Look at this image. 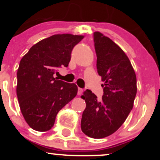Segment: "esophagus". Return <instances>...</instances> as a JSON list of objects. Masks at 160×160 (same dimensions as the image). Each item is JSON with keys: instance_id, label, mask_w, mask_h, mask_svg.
<instances>
[{"instance_id": "esophagus-1", "label": "esophagus", "mask_w": 160, "mask_h": 160, "mask_svg": "<svg viewBox=\"0 0 160 160\" xmlns=\"http://www.w3.org/2000/svg\"><path fill=\"white\" fill-rule=\"evenodd\" d=\"M82 92H83V89H82V88H80V87H79V88H78V95H81L82 93Z\"/></svg>"}]
</instances>
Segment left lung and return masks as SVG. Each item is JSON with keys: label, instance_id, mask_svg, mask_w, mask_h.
<instances>
[{"label": "left lung", "instance_id": "1", "mask_svg": "<svg viewBox=\"0 0 160 160\" xmlns=\"http://www.w3.org/2000/svg\"><path fill=\"white\" fill-rule=\"evenodd\" d=\"M93 39L104 94L98 101L89 89L83 92L86 107L81 129L87 136L102 138L114 133L126 120L133 108L137 81L131 62L118 45L98 32L93 34Z\"/></svg>", "mask_w": 160, "mask_h": 160}]
</instances>
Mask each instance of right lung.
<instances>
[{
  "instance_id": "add662e5",
  "label": "right lung",
  "mask_w": 160,
  "mask_h": 160,
  "mask_svg": "<svg viewBox=\"0 0 160 160\" xmlns=\"http://www.w3.org/2000/svg\"><path fill=\"white\" fill-rule=\"evenodd\" d=\"M82 38L55 34L34 44L20 61L16 94L24 118L33 129H50L58 111L77 95L76 84L56 80L54 74L68 66L73 48Z\"/></svg>"
}]
</instances>
